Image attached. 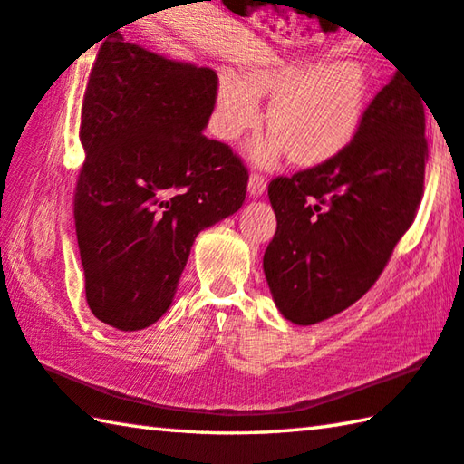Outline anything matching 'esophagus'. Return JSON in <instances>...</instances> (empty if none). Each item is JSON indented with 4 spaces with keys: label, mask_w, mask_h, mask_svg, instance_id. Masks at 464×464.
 <instances>
[{
    "label": "esophagus",
    "mask_w": 464,
    "mask_h": 464,
    "mask_svg": "<svg viewBox=\"0 0 464 464\" xmlns=\"http://www.w3.org/2000/svg\"><path fill=\"white\" fill-rule=\"evenodd\" d=\"M265 187H266V177L263 173H258V170H253L248 179V193L253 195V198H258V195L265 193Z\"/></svg>",
    "instance_id": "obj_1"
}]
</instances>
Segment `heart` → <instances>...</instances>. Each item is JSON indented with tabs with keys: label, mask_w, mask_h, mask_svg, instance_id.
Listing matches in <instances>:
<instances>
[{
	"label": "heart",
	"mask_w": 464,
	"mask_h": 464,
	"mask_svg": "<svg viewBox=\"0 0 464 464\" xmlns=\"http://www.w3.org/2000/svg\"><path fill=\"white\" fill-rule=\"evenodd\" d=\"M271 95L266 124L271 134L253 146L256 160L287 150L299 165L334 157L353 140L369 97V75L356 61L283 64L250 69L245 79L226 72L218 85L216 136L237 142L261 120L258 95Z\"/></svg>",
	"instance_id": "1"
}]
</instances>
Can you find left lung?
<instances>
[{"label":"left lung","instance_id":"1","mask_svg":"<svg viewBox=\"0 0 464 464\" xmlns=\"http://www.w3.org/2000/svg\"><path fill=\"white\" fill-rule=\"evenodd\" d=\"M424 103L397 71L343 150L269 183L277 232L263 266L289 322L310 326L346 310L383 273L424 195Z\"/></svg>","mask_w":464,"mask_h":464}]
</instances>
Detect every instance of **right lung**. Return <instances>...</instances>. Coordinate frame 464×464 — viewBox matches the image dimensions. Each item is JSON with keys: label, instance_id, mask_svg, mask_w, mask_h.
Wrapping results in <instances>:
<instances>
[{"label": "right lung", "instance_id": "add662e5", "mask_svg": "<svg viewBox=\"0 0 464 464\" xmlns=\"http://www.w3.org/2000/svg\"><path fill=\"white\" fill-rule=\"evenodd\" d=\"M216 95L208 67L169 61L121 34L100 46L81 108L85 160L72 216L87 305L108 326L157 322L195 237L246 198L245 162L201 132Z\"/></svg>", "mask_w": 464, "mask_h": 464}]
</instances>
